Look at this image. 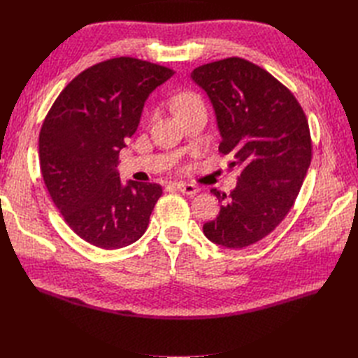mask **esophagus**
Segmentation results:
<instances>
[{"mask_svg":"<svg viewBox=\"0 0 358 358\" xmlns=\"http://www.w3.org/2000/svg\"><path fill=\"white\" fill-rule=\"evenodd\" d=\"M178 189L182 194H187V196H196V194L200 191V188L196 187V185H192V183H183V182L178 183Z\"/></svg>","mask_w":358,"mask_h":358,"instance_id":"1","label":"esophagus"}]
</instances>
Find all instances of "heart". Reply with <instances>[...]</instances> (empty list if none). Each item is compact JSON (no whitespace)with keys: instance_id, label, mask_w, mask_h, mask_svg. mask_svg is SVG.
<instances>
[{"instance_id":"b5f03b06","label":"heart","mask_w":358,"mask_h":358,"mask_svg":"<svg viewBox=\"0 0 358 358\" xmlns=\"http://www.w3.org/2000/svg\"><path fill=\"white\" fill-rule=\"evenodd\" d=\"M201 100L197 94L189 92V91H183L180 94H178L175 96V100H173V107H175V112L176 115H180L183 112H187L192 107L200 106Z\"/></svg>"}]
</instances>
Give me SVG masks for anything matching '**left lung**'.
I'll use <instances>...</instances> for the list:
<instances>
[{
    "label": "left lung",
    "instance_id": "left-lung-1",
    "mask_svg": "<svg viewBox=\"0 0 358 358\" xmlns=\"http://www.w3.org/2000/svg\"><path fill=\"white\" fill-rule=\"evenodd\" d=\"M213 104L220 152L233 155L237 185L203 233L216 245L241 249L272 233L294 204L312 158L309 124L292 92L243 58L204 64L191 73Z\"/></svg>",
    "mask_w": 358,
    "mask_h": 358
}]
</instances>
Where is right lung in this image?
<instances>
[{"label": "right lung", "instance_id": "obj_1", "mask_svg": "<svg viewBox=\"0 0 358 358\" xmlns=\"http://www.w3.org/2000/svg\"><path fill=\"white\" fill-rule=\"evenodd\" d=\"M171 76L137 58L107 59L76 76L48 112L38 137L41 176L85 242L119 249L145 234L162 188L134 180L124 187L116 167L149 94Z\"/></svg>", "mask_w": 358, "mask_h": 358}]
</instances>
